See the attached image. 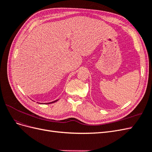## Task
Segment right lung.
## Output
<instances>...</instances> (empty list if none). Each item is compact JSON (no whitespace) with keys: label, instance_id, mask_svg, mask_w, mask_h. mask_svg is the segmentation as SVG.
<instances>
[{"label":"right lung","instance_id":"right-lung-1","mask_svg":"<svg viewBox=\"0 0 152 152\" xmlns=\"http://www.w3.org/2000/svg\"><path fill=\"white\" fill-rule=\"evenodd\" d=\"M57 101H58V99H57V100H55V101H54V102H50V103H46L45 104H50V103H54V102H56ZM40 104H42V103H40ZM43 104V103H42Z\"/></svg>","mask_w":152,"mask_h":152}]
</instances>
